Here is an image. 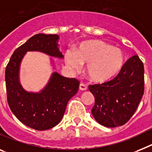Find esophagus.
I'll return each instance as SVG.
<instances>
[{
	"mask_svg": "<svg viewBox=\"0 0 152 152\" xmlns=\"http://www.w3.org/2000/svg\"><path fill=\"white\" fill-rule=\"evenodd\" d=\"M80 90H82V91L86 90H87V86H86V85H85V84L80 83Z\"/></svg>",
	"mask_w": 152,
	"mask_h": 152,
	"instance_id": "obj_1",
	"label": "esophagus"
}]
</instances>
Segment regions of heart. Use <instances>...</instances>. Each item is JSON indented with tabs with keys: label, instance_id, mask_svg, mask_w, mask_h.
<instances>
[{
	"label": "heart",
	"instance_id": "heart-1",
	"mask_svg": "<svg viewBox=\"0 0 152 152\" xmlns=\"http://www.w3.org/2000/svg\"><path fill=\"white\" fill-rule=\"evenodd\" d=\"M125 56L121 49L99 40H90L80 45L76 52H66L65 62L69 68L78 72L86 65V74L92 82H107L119 73Z\"/></svg>",
	"mask_w": 152,
	"mask_h": 152
}]
</instances>
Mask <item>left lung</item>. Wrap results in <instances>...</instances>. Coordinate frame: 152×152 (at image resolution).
Segmentation results:
<instances>
[{
  "label": "left lung",
  "instance_id": "obj_1",
  "mask_svg": "<svg viewBox=\"0 0 152 152\" xmlns=\"http://www.w3.org/2000/svg\"><path fill=\"white\" fill-rule=\"evenodd\" d=\"M144 72L143 62L135 55L113 80L89 86L95 98L92 114L98 123L116 127L129 121L144 94Z\"/></svg>",
  "mask_w": 152,
  "mask_h": 152
}]
</instances>
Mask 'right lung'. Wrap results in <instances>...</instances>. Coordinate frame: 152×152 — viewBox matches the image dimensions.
I'll list each match as a JSON object with an SVG mask.
<instances>
[{"label": "right lung", "instance_id": "obj_1", "mask_svg": "<svg viewBox=\"0 0 152 152\" xmlns=\"http://www.w3.org/2000/svg\"><path fill=\"white\" fill-rule=\"evenodd\" d=\"M58 35L37 34L18 48L5 70L7 103L15 116L22 124L38 131L50 129L61 121L69 100L77 93L79 81L55 71L46 85L39 92L27 91L20 82V68L28 52H40L49 57L63 58L58 47Z\"/></svg>", "mask_w": 152, "mask_h": 152}]
</instances>
